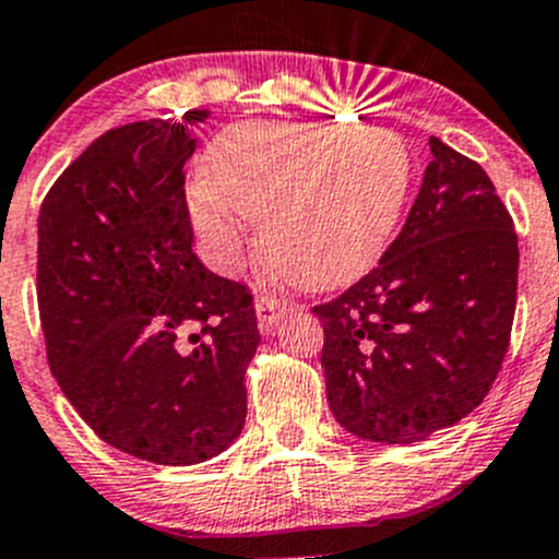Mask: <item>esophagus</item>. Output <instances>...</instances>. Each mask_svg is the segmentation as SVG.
Here are the masks:
<instances>
[{
    "mask_svg": "<svg viewBox=\"0 0 559 559\" xmlns=\"http://www.w3.org/2000/svg\"><path fill=\"white\" fill-rule=\"evenodd\" d=\"M290 309H293L290 301H282V298H274V296H258V304H255L258 320H261L263 325H277L280 318H285Z\"/></svg>",
    "mask_w": 559,
    "mask_h": 559,
    "instance_id": "34e87169",
    "label": "esophagus"
}]
</instances>
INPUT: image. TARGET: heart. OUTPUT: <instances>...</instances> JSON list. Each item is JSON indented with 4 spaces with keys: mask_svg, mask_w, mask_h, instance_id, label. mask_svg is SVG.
Returning a JSON list of instances; mask_svg holds the SVG:
<instances>
[{
    "mask_svg": "<svg viewBox=\"0 0 559 559\" xmlns=\"http://www.w3.org/2000/svg\"><path fill=\"white\" fill-rule=\"evenodd\" d=\"M408 188L412 155L393 131L247 120L215 136L188 206L221 263L239 258L250 217L280 272L328 290L382 258Z\"/></svg>",
    "mask_w": 559,
    "mask_h": 559,
    "instance_id": "obj_1",
    "label": "heart"
}]
</instances>
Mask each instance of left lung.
<instances>
[{"label":"left lung","mask_w":559,"mask_h":559,"mask_svg":"<svg viewBox=\"0 0 559 559\" xmlns=\"http://www.w3.org/2000/svg\"><path fill=\"white\" fill-rule=\"evenodd\" d=\"M408 217L377 266L312 309L333 417L358 439L414 444L474 412L509 353L514 221L476 160L430 136Z\"/></svg>","instance_id":"1"}]
</instances>
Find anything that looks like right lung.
Wrapping results in <instances>:
<instances>
[{"instance_id":"obj_1","label":"right lung","mask_w":559,"mask_h":559,"mask_svg":"<svg viewBox=\"0 0 559 559\" xmlns=\"http://www.w3.org/2000/svg\"><path fill=\"white\" fill-rule=\"evenodd\" d=\"M191 109L186 123L204 120ZM177 120L91 142L53 182L37 223V304L50 371L115 450L158 465L215 457L247 417L258 333L250 287L191 250Z\"/></svg>"}]
</instances>
